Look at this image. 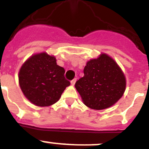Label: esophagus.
Segmentation results:
<instances>
[{
    "instance_id": "esophagus-1",
    "label": "esophagus",
    "mask_w": 149,
    "mask_h": 149,
    "mask_svg": "<svg viewBox=\"0 0 149 149\" xmlns=\"http://www.w3.org/2000/svg\"><path fill=\"white\" fill-rule=\"evenodd\" d=\"M76 80H77V79H76V78H75V79H73V80L71 81H70V84H71V85H74L75 84V83H76Z\"/></svg>"
}]
</instances>
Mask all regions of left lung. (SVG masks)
I'll use <instances>...</instances> for the list:
<instances>
[{
	"mask_svg": "<svg viewBox=\"0 0 149 149\" xmlns=\"http://www.w3.org/2000/svg\"><path fill=\"white\" fill-rule=\"evenodd\" d=\"M84 73L75 87L89 108L105 109L114 105L123 95L126 88L125 75L117 63L106 54L88 61Z\"/></svg>",
	"mask_w": 149,
	"mask_h": 149,
	"instance_id": "left-lung-1",
	"label": "left lung"
}]
</instances>
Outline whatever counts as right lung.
I'll list each match as a JSON object with an SVG mask.
<instances>
[{"label": "right lung", "instance_id": "right-lung-1", "mask_svg": "<svg viewBox=\"0 0 149 149\" xmlns=\"http://www.w3.org/2000/svg\"><path fill=\"white\" fill-rule=\"evenodd\" d=\"M65 69L56 63V58L46 52L31 56L19 72V83L28 100L37 106L53 105L59 100L69 81L65 78Z\"/></svg>", "mask_w": 149, "mask_h": 149}]
</instances>
